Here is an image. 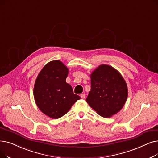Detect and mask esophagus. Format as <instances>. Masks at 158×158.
I'll use <instances>...</instances> for the list:
<instances>
[{"mask_svg": "<svg viewBox=\"0 0 158 158\" xmlns=\"http://www.w3.org/2000/svg\"><path fill=\"white\" fill-rule=\"evenodd\" d=\"M80 96H81V98L82 99H85L86 95H85V94H81L80 95Z\"/></svg>", "mask_w": 158, "mask_h": 158, "instance_id": "esophagus-1", "label": "esophagus"}]
</instances>
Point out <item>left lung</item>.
Segmentation results:
<instances>
[{"instance_id": "left-lung-1", "label": "left lung", "mask_w": 158, "mask_h": 158, "mask_svg": "<svg viewBox=\"0 0 158 158\" xmlns=\"http://www.w3.org/2000/svg\"><path fill=\"white\" fill-rule=\"evenodd\" d=\"M90 78L91 89L86 99L88 105L103 118L119 112L128 96L127 85L121 73L111 66L101 64Z\"/></svg>"}]
</instances>
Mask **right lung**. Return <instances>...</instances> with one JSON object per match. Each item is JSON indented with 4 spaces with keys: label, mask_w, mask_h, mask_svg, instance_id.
Instances as JSON below:
<instances>
[{
    "label": "right lung",
    "mask_w": 158,
    "mask_h": 158,
    "mask_svg": "<svg viewBox=\"0 0 158 158\" xmlns=\"http://www.w3.org/2000/svg\"><path fill=\"white\" fill-rule=\"evenodd\" d=\"M68 68L60 60L47 63L39 72L33 88L35 103L40 110L52 119L65 115L81 98L74 94L66 82Z\"/></svg>",
    "instance_id": "1"
}]
</instances>
